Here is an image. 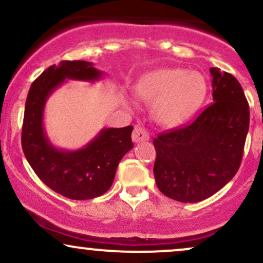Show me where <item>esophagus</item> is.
Returning <instances> with one entry per match:
<instances>
[{"instance_id":"obj_1","label":"esophagus","mask_w":263,"mask_h":263,"mask_svg":"<svg viewBox=\"0 0 263 263\" xmlns=\"http://www.w3.org/2000/svg\"><path fill=\"white\" fill-rule=\"evenodd\" d=\"M148 140H149L148 132H147L144 128H142L141 126H136L134 132H132V141H134L135 143H140V142L148 141Z\"/></svg>"}]
</instances>
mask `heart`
<instances>
[{
  "label": "heart",
  "instance_id": "obj_1",
  "mask_svg": "<svg viewBox=\"0 0 263 263\" xmlns=\"http://www.w3.org/2000/svg\"><path fill=\"white\" fill-rule=\"evenodd\" d=\"M137 93L155 101L153 117L159 125L173 127L197 111L206 93V83L198 71L164 68L144 75L137 84Z\"/></svg>",
  "mask_w": 263,
  "mask_h": 263
}]
</instances>
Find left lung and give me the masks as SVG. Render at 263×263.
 Instances as JSON below:
<instances>
[{
    "mask_svg": "<svg viewBox=\"0 0 263 263\" xmlns=\"http://www.w3.org/2000/svg\"><path fill=\"white\" fill-rule=\"evenodd\" d=\"M213 104L183 128L153 140L156 183L165 197L198 203L234 178L250 125V108L235 77L210 68Z\"/></svg>",
    "mask_w": 263,
    "mask_h": 263,
    "instance_id": "obj_1",
    "label": "left lung"
}]
</instances>
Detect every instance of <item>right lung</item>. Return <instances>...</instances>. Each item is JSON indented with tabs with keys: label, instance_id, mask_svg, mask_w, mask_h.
<instances>
[{
	"label": "right lung",
	"instance_id": "add662e5",
	"mask_svg": "<svg viewBox=\"0 0 263 263\" xmlns=\"http://www.w3.org/2000/svg\"><path fill=\"white\" fill-rule=\"evenodd\" d=\"M102 75L90 62L64 60L33 81L26 100L22 148L27 161L45 185L74 200L100 197L110 189L120 161L134 147V127L102 128L83 148H57L44 129L45 104L65 80L93 83Z\"/></svg>",
	"mask_w": 263,
	"mask_h": 263
}]
</instances>
